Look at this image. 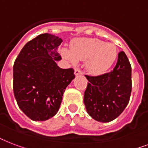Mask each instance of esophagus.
Here are the masks:
<instances>
[{
    "label": "esophagus",
    "mask_w": 148,
    "mask_h": 148,
    "mask_svg": "<svg viewBox=\"0 0 148 148\" xmlns=\"http://www.w3.org/2000/svg\"><path fill=\"white\" fill-rule=\"evenodd\" d=\"M74 74H75V75H80V74H82V70L80 69L79 67H76L75 70H74Z\"/></svg>",
    "instance_id": "34e87169"
}]
</instances>
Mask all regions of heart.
I'll return each instance as SVG.
<instances>
[{
    "instance_id": "b5f03b06",
    "label": "heart",
    "mask_w": 148,
    "mask_h": 148,
    "mask_svg": "<svg viewBox=\"0 0 148 148\" xmlns=\"http://www.w3.org/2000/svg\"><path fill=\"white\" fill-rule=\"evenodd\" d=\"M64 56L75 64L77 60H87V68L95 75L107 71L117 57V48L114 44L98 39H77L74 41L71 51L63 50Z\"/></svg>"
}]
</instances>
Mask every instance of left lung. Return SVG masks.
<instances>
[{
	"label": "left lung",
	"mask_w": 148,
	"mask_h": 148,
	"mask_svg": "<svg viewBox=\"0 0 148 148\" xmlns=\"http://www.w3.org/2000/svg\"><path fill=\"white\" fill-rule=\"evenodd\" d=\"M85 77L88 82L84 103L90 116L102 123L117 118L129 103L132 90L131 65L126 53L119 52L116 66L109 73Z\"/></svg>",
	"instance_id": "left-lung-1"
}]
</instances>
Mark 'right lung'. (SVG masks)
<instances>
[{"label":"right lung","mask_w":148,"mask_h":148,"mask_svg":"<svg viewBox=\"0 0 148 148\" xmlns=\"http://www.w3.org/2000/svg\"><path fill=\"white\" fill-rule=\"evenodd\" d=\"M63 42L49 33L28 42L13 66V91L18 106L34 121H45L59 110L66 86L75 77L74 69H62L58 47Z\"/></svg>","instance_id":"right-lung-1"}]
</instances>
